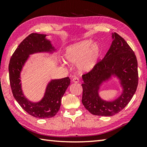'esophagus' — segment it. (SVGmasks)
Masks as SVG:
<instances>
[{
	"label": "esophagus",
	"instance_id": "esophagus-1",
	"mask_svg": "<svg viewBox=\"0 0 147 147\" xmlns=\"http://www.w3.org/2000/svg\"><path fill=\"white\" fill-rule=\"evenodd\" d=\"M73 82H74V83H78L79 82V78H77V77H75V78H74L73 79Z\"/></svg>",
	"mask_w": 147,
	"mask_h": 147
}]
</instances>
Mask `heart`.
Returning <instances> with one entry per match:
<instances>
[{"label": "heart", "mask_w": 147, "mask_h": 147, "mask_svg": "<svg viewBox=\"0 0 147 147\" xmlns=\"http://www.w3.org/2000/svg\"><path fill=\"white\" fill-rule=\"evenodd\" d=\"M101 54L100 45L96 42L83 41L67 47L64 58L69 63H77V68L81 73L93 70Z\"/></svg>", "instance_id": "1"}]
</instances>
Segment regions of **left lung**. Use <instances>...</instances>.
I'll list each match as a JSON object with an SVG mask.
<instances>
[{"label":"left lung","mask_w":147,"mask_h":147,"mask_svg":"<svg viewBox=\"0 0 147 147\" xmlns=\"http://www.w3.org/2000/svg\"><path fill=\"white\" fill-rule=\"evenodd\" d=\"M110 48L93 70L82 76L83 105L91 114L112 116L125 108L135 94L138 84V61L134 51L117 33H111ZM113 79L119 82L121 95L113 100H104L100 91Z\"/></svg>","instance_id":"obj_1"}]
</instances>
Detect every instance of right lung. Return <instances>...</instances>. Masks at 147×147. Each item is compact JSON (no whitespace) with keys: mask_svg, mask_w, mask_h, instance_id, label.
<instances>
[{"mask_svg":"<svg viewBox=\"0 0 147 147\" xmlns=\"http://www.w3.org/2000/svg\"><path fill=\"white\" fill-rule=\"evenodd\" d=\"M49 35L32 33L19 44L9 63V76L12 93L21 108L30 115L39 119L53 117L58 112L61 100L70 85L69 77L51 79L47 84L41 100L33 102L27 98L22 89L21 73L32 54L56 53L55 47L48 39Z\"/></svg>","mask_w":147,"mask_h":147,"instance_id":"add662e5","label":"right lung"}]
</instances>
